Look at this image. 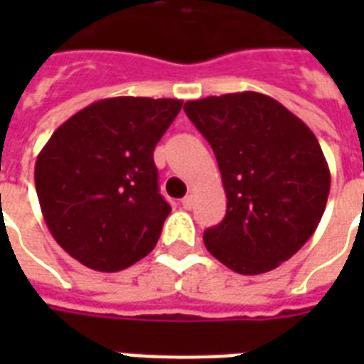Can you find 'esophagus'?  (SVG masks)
<instances>
[{"mask_svg":"<svg viewBox=\"0 0 364 364\" xmlns=\"http://www.w3.org/2000/svg\"><path fill=\"white\" fill-rule=\"evenodd\" d=\"M181 205L183 208H187V210H189V208H193V205H195V197H193V195H187V197L181 200Z\"/></svg>","mask_w":364,"mask_h":364,"instance_id":"esophagus-1","label":"esophagus"}]
</instances>
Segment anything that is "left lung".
<instances>
[{"label": "left lung", "instance_id": "left-lung-1", "mask_svg": "<svg viewBox=\"0 0 364 364\" xmlns=\"http://www.w3.org/2000/svg\"><path fill=\"white\" fill-rule=\"evenodd\" d=\"M185 112L213 146L226 191L224 220L205 245L240 274H261L310 240L329 195L318 138L273 97L244 91L187 101Z\"/></svg>", "mask_w": 364, "mask_h": 364}]
</instances>
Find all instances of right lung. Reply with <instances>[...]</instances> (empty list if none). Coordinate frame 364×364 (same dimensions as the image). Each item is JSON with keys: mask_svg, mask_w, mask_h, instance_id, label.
Wrapping results in <instances>:
<instances>
[{"mask_svg": "<svg viewBox=\"0 0 364 364\" xmlns=\"http://www.w3.org/2000/svg\"><path fill=\"white\" fill-rule=\"evenodd\" d=\"M179 99L111 97L54 130L35 166L46 226L82 265L114 273L156 247L171 206L159 195L154 148Z\"/></svg>", "mask_w": 364, "mask_h": 364, "instance_id": "right-lung-1", "label": "right lung"}]
</instances>
